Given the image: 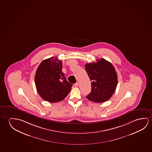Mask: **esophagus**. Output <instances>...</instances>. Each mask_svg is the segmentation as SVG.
Here are the masks:
<instances>
[{"instance_id": "34e87169", "label": "esophagus", "mask_w": 152, "mask_h": 152, "mask_svg": "<svg viewBox=\"0 0 152 152\" xmlns=\"http://www.w3.org/2000/svg\"><path fill=\"white\" fill-rule=\"evenodd\" d=\"M78 85H79V83H76L74 84V86H75V87L78 86Z\"/></svg>"}]
</instances>
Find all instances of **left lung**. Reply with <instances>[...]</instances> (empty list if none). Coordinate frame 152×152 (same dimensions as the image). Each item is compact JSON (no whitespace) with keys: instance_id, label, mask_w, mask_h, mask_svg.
I'll use <instances>...</instances> for the list:
<instances>
[{"instance_id":"obj_1","label":"left lung","mask_w":152,"mask_h":152,"mask_svg":"<svg viewBox=\"0 0 152 152\" xmlns=\"http://www.w3.org/2000/svg\"><path fill=\"white\" fill-rule=\"evenodd\" d=\"M85 69L91 81V92L86 96L89 101L103 103L110 99L117 85V72L114 67L105 59L86 64Z\"/></svg>"}]
</instances>
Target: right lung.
Here are the masks:
<instances>
[{
	"label": "right lung",
	"instance_id": "add662e5",
	"mask_svg": "<svg viewBox=\"0 0 152 152\" xmlns=\"http://www.w3.org/2000/svg\"><path fill=\"white\" fill-rule=\"evenodd\" d=\"M35 82L40 96L50 103L63 100L72 86L62 72V61L54 57L40 64L35 74Z\"/></svg>",
	"mask_w": 152,
	"mask_h": 152
}]
</instances>
